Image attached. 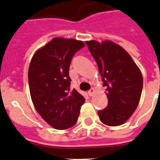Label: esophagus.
<instances>
[{
  "label": "esophagus",
  "instance_id": "34e87169",
  "mask_svg": "<svg viewBox=\"0 0 160 160\" xmlns=\"http://www.w3.org/2000/svg\"><path fill=\"white\" fill-rule=\"evenodd\" d=\"M95 90L94 89V88H91V89L88 91V95H89L90 96H92V95H94V93H95Z\"/></svg>",
  "mask_w": 160,
  "mask_h": 160
}]
</instances>
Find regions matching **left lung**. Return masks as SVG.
I'll return each instance as SVG.
<instances>
[{"label":"left lung","instance_id":"left-lung-1","mask_svg":"<svg viewBox=\"0 0 160 160\" xmlns=\"http://www.w3.org/2000/svg\"><path fill=\"white\" fill-rule=\"evenodd\" d=\"M102 76L108 103L98 112L109 126H118L133 115L140 101L143 79L141 70L129 53L112 41H86Z\"/></svg>","mask_w":160,"mask_h":160}]
</instances>
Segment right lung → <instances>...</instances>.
Listing matches in <instances>:
<instances>
[{
  "label": "right lung",
  "mask_w": 160,
  "mask_h": 160,
  "mask_svg": "<svg viewBox=\"0 0 160 160\" xmlns=\"http://www.w3.org/2000/svg\"><path fill=\"white\" fill-rule=\"evenodd\" d=\"M85 46L81 40L55 37L35 52L28 69L31 100L41 117L56 129L77 123L85 98L70 91L69 65L73 56Z\"/></svg>",
  "instance_id": "obj_1"
}]
</instances>
